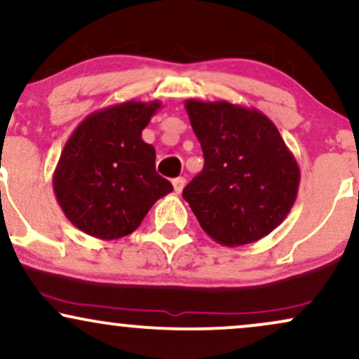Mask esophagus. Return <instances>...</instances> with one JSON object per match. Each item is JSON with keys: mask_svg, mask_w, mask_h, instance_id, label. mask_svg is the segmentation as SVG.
<instances>
[{"mask_svg": "<svg viewBox=\"0 0 359 359\" xmlns=\"http://www.w3.org/2000/svg\"><path fill=\"white\" fill-rule=\"evenodd\" d=\"M172 185H174L175 194H180L185 187V179H184V177H177V179L172 180Z\"/></svg>", "mask_w": 359, "mask_h": 359, "instance_id": "34e87169", "label": "esophagus"}]
</instances>
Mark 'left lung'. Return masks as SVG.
Instances as JSON below:
<instances>
[{
  "mask_svg": "<svg viewBox=\"0 0 359 359\" xmlns=\"http://www.w3.org/2000/svg\"><path fill=\"white\" fill-rule=\"evenodd\" d=\"M204 168L182 197L201 228L224 246L262 240L297 199L300 170L277 126L258 109L228 101H185Z\"/></svg>",
  "mask_w": 359,
  "mask_h": 359,
  "instance_id": "obj_1",
  "label": "left lung"
}]
</instances>
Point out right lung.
Listing matches in <instances>:
<instances>
[{
    "instance_id": "add662e5",
    "label": "right lung",
    "mask_w": 359,
    "mask_h": 359,
    "mask_svg": "<svg viewBox=\"0 0 359 359\" xmlns=\"http://www.w3.org/2000/svg\"><path fill=\"white\" fill-rule=\"evenodd\" d=\"M158 101H126L94 111L74 130L53 172L65 217L100 240L133 233L160 197L174 191L155 170V148L142 131Z\"/></svg>"
}]
</instances>
